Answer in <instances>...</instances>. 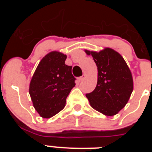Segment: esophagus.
<instances>
[{
  "label": "esophagus",
  "mask_w": 152,
  "mask_h": 152,
  "mask_svg": "<svg viewBox=\"0 0 152 152\" xmlns=\"http://www.w3.org/2000/svg\"><path fill=\"white\" fill-rule=\"evenodd\" d=\"M84 78H85V75H82L81 77H78V80H79V81H82V80H84Z\"/></svg>",
  "instance_id": "1"
}]
</instances>
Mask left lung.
I'll return each mask as SVG.
<instances>
[{
	"instance_id": "left-lung-1",
	"label": "left lung",
	"mask_w": 152,
	"mask_h": 152,
	"mask_svg": "<svg viewBox=\"0 0 152 152\" xmlns=\"http://www.w3.org/2000/svg\"><path fill=\"white\" fill-rule=\"evenodd\" d=\"M85 52L92 56L98 71L96 88L86 96L94 110L106 116H114L126 106L133 91L131 72L121 55L113 49Z\"/></svg>"
}]
</instances>
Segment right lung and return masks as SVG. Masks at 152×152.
Here are the masks:
<instances>
[{
    "mask_svg": "<svg viewBox=\"0 0 152 152\" xmlns=\"http://www.w3.org/2000/svg\"><path fill=\"white\" fill-rule=\"evenodd\" d=\"M66 55L51 52L39 63L31 79L29 95L33 107L42 118H50L62 110L75 86L72 66L65 64Z\"/></svg>",
    "mask_w": 152,
    "mask_h": 152,
    "instance_id": "add662e5",
    "label": "right lung"
}]
</instances>
